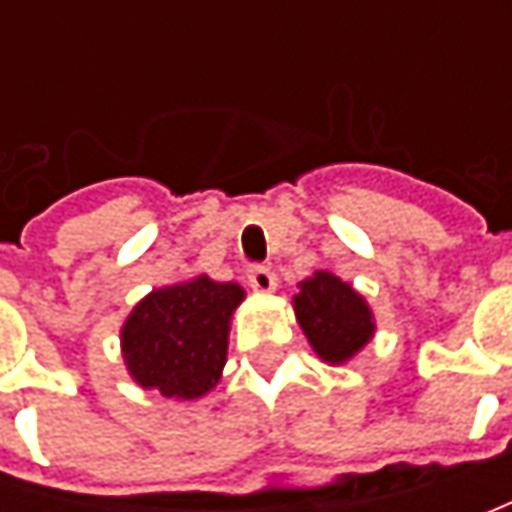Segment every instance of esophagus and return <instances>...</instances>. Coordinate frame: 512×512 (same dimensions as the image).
I'll use <instances>...</instances> for the list:
<instances>
[{
  "label": "esophagus",
  "instance_id": "obj_1",
  "mask_svg": "<svg viewBox=\"0 0 512 512\" xmlns=\"http://www.w3.org/2000/svg\"><path fill=\"white\" fill-rule=\"evenodd\" d=\"M247 282H250L253 290H262V293H267V290H273V287H276V273H273L267 265H250L247 267Z\"/></svg>",
  "mask_w": 512,
  "mask_h": 512
}]
</instances>
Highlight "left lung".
Instances as JSON below:
<instances>
[{"mask_svg": "<svg viewBox=\"0 0 512 512\" xmlns=\"http://www.w3.org/2000/svg\"><path fill=\"white\" fill-rule=\"evenodd\" d=\"M296 319L313 350L330 364L347 362L373 336V316L362 296L333 273H313L293 296Z\"/></svg>", "mask_w": 512, "mask_h": 512, "instance_id": "left-lung-1", "label": "left lung"}]
</instances>
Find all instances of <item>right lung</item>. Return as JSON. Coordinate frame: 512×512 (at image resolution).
Returning <instances> with one entry per match:
<instances>
[{
    "mask_svg": "<svg viewBox=\"0 0 512 512\" xmlns=\"http://www.w3.org/2000/svg\"><path fill=\"white\" fill-rule=\"evenodd\" d=\"M245 290L199 276L153 290L122 327L130 376L162 396H205L227 362V330Z\"/></svg>",
    "mask_w": 512,
    "mask_h": 512,
    "instance_id": "obj_1",
    "label": "right lung"
}]
</instances>
